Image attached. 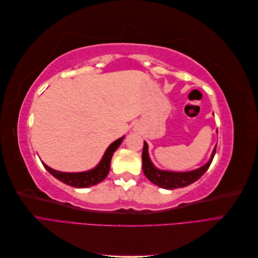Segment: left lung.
Masks as SVG:
<instances>
[{"label": "left lung", "mask_w": 258, "mask_h": 258, "mask_svg": "<svg viewBox=\"0 0 258 258\" xmlns=\"http://www.w3.org/2000/svg\"><path fill=\"white\" fill-rule=\"evenodd\" d=\"M216 152V146L211 155L210 160L196 170L188 171V172H173V171H166V170H159L156 168L148 156V146L147 143L144 142L143 146V153H142V168L145 176L150 179V181L157 185L161 188L165 189H174V188H181V187L188 186L196 182L202 175L205 174L206 171L209 169L211 162H212L214 155Z\"/></svg>", "instance_id": "obj_1"}]
</instances>
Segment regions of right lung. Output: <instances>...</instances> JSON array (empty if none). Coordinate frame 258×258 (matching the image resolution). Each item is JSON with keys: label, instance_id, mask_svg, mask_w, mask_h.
<instances>
[{"label": "right lung", "instance_id": "right-lung-1", "mask_svg": "<svg viewBox=\"0 0 258 258\" xmlns=\"http://www.w3.org/2000/svg\"><path fill=\"white\" fill-rule=\"evenodd\" d=\"M123 138L124 137H121L120 139L116 140L115 142H113L110 146L107 147V150L105 151L102 159H101L99 165L96 168H93L89 171H85V172H76V173L60 172V171L49 168L47 165H45L44 162L42 163L45 167V169L47 170L51 175L58 178L59 181L63 182L70 186L79 187V188H85V187H89L102 182L106 177L108 172H110L111 159L113 157V154L121 144Z\"/></svg>", "mask_w": 258, "mask_h": 258}]
</instances>
